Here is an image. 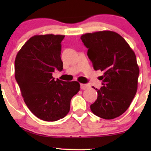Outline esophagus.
Masks as SVG:
<instances>
[{"instance_id": "esophagus-1", "label": "esophagus", "mask_w": 151, "mask_h": 151, "mask_svg": "<svg viewBox=\"0 0 151 151\" xmlns=\"http://www.w3.org/2000/svg\"><path fill=\"white\" fill-rule=\"evenodd\" d=\"M90 86L88 84H80V88L81 89H83V90H85V89H87V88H89Z\"/></svg>"}]
</instances>
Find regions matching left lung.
<instances>
[{
    "label": "left lung",
    "mask_w": 151,
    "mask_h": 151,
    "mask_svg": "<svg viewBox=\"0 0 151 151\" xmlns=\"http://www.w3.org/2000/svg\"><path fill=\"white\" fill-rule=\"evenodd\" d=\"M96 71H103L102 86L91 105L93 114L105 119L120 116L137 90L139 69L135 53L120 35L112 31L87 33L80 37Z\"/></svg>",
    "instance_id": "1"
}]
</instances>
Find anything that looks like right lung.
Instances as JSON below:
<instances>
[{
  "label": "right lung",
  "instance_id": "obj_1",
  "mask_svg": "<svg viewBox=\"0 0 151 151\" xmlns=\"http://www.w3.org/2000/svg\"><path fill=\"white\" fill-rule=\"evenodd\" d=\"M63 35H36L21 47L15 59V78L29 109L42 120L63 118L70 110L73 96L80 91L76 81L55 80L52 73L62 71Z\"/></svg>",
  "mask_w": 151,
  "mask_h": 151
}]
</instances>
